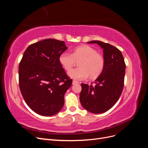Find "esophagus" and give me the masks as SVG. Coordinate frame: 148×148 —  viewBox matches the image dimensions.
<instances>
[{
  "label": "esophagus",
  "mask_w": 148,
  "mask_h": 148,
  "mask_svg": "<svg viewBox=\"0 0 148 148\" xmlns=\"http://www.w3.org/2000/svg\"><path fill=\"white\" fill-rule=\"evenodd\" d=\"M77 83H78V82L77 81H76V80H73V82H72L73 84H77Z\"/></svg>",
  "instance_id": "esophagus-1"
}]
</instances>
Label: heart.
<instances>
[{
  "mask_svg": "<svg viewBox=\"0 0 148 148\" xmlns=\"http://www.w3.org/2000/svg\"><path fill=\"white\" fill-rule=\"evenodd\" d=\"M79 68L71 70L69 72V77L75 79H85L89 75L91 78L99 76L104 69V59L96 49L87 45L76 47L72 53H62L59 56V62L63 68L69 71L79 61Z\"/></svg>",
  "mask_w": 148,
  "mask_h": 148,
  "instance_id": "1",
  "label": "heart"
}]
</instances>
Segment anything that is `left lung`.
<instances>
[{
    "mask_svg": "<svg viewBox=\"0 0 148 148\" xmlns=\"http://www.w3.org/2000/svg\"><path fill=\"white\" fill-rule=\"evenodd\" d=\"M88 43L97 44L103 49L104 67L95 81V86L82 83L79 100L88 111L101 114L109 110L119 100L124 86L126 65L122 52L117 47L100 41Z\"/></svg>",
    "mask_w": 148,
    "mask_h": 148,
    "instance_id": "8db88e82",
    "label": "left lung"
}]
</instances>
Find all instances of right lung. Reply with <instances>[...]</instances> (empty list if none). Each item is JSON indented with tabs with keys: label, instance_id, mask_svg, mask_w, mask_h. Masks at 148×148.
<instances>
[{
	"label": "right lung",
	"instance_id": "right-lung-1",
	"mask_svg": "<svg viewBox=\"0 0 148 148\" xmlns=\"http://www.w3.org/2000/svg\"><path fill=\"white\" fill-rule=\"evenodd\" d=\"M65 42L46 39L31 44L19 64V86L27 105L43 116L56 114L64 105V95L72 84L59 62Z\"/></svg>",
	"mask_w": 148,
	"mask_h": 148
}]
</instances>
